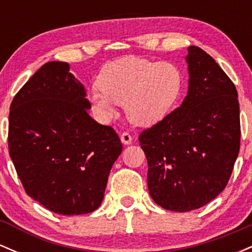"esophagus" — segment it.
<instances>
[{"label": "esophagus", "instance_id": "esophagus-1", "mask_svg": "<svg viewBox=\"0 0 252 252\" xmlns=\"http://www.w3.org/2000/svg\"><path fill=\"white\" fill-rule=\"evenodd\" d=\"M121 141H122L123 144H131L132 142L131 135H130L129 132H123V134L121 135Z\"/></svg>", "mask_w": 252, "mask_h": 252}]
</instances>
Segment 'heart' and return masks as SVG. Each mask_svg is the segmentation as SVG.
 <instances>
[{"label": "heart", "mask_w": 252, "mask_h": 252, "mask_svg": "<svg viewBox=\"0 0 252 252\" xmlns=\"http://www.w3.org/2000/svg\"><path fill=\"white\" fill-rule=\"evenodd\" d=\"M98 86L90 91L89 100L103 121L111 120L120 104L126 105L130 122L148 126L173 108L181 92L182 74L170 62L126 57L103 68Z\"/></svg>", "instance_id": "obj_1"}]
</instances>
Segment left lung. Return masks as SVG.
Segmentation results:
<instances>
[{"label":"left lung","instance_id":"1","mask_svg":"<svg viewBox=\"0 0 252 252\" xmlns=\"http://www.w3.org/2000/svg\"><path fill=\"white\" fill-rule=\"evenodd\" d=\"M189 92L180 108L138 136L149 194L166 210L200 209L226 187L241 146L235 84L210 54L189 46Z\"/></svg>","mask_w":252,"mask_h":252}]
</instances>
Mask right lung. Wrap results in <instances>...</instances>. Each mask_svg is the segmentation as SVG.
Instances as JSON below:
<instances>
[{
  "label": "right lung",
  "instance_id": "add662e5",
  "mask_svg": "<svg viewBox=\"0 0 252 252\" xmlns=\"http://www.w3.org/2000/svg\"><path fill=\"white\" fill-rule=\"evenodd\" d=\"M91 104L67 63H46L10 104L8 147L28 195L58 215L94 212L122 153L114 129L89 115Z\"/></svg>",
  "mask_w": 252,
  "mask_h": 252
}]
</instances>
